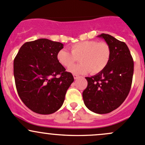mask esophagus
<instances>
[{
  "instance_id": "obj_1",
  "label": "esophagus",
  "mask_w": 145,
  "mask_h": 145,
  "mask_svg": "<svg viewBox=\"0 0 145 145\" xmlns=\"http://www.w3.org/2000/svg\"><path fill=\"white\" fill-rule=\"evenodd\" d=\"M74 79H77V78H78V77H79V76L78 75H77V74H74Z\"/></svg>"
}]
</instances>
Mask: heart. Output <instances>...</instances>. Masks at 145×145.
I'll use <instances>...</instances> for the list:
<instances>
[{
  "label": "heart",
  "instance_id": "1",
  "mask_svg": "<svg viewBox=\"0 0 145 145\" xmlns=\"http://www.w3.org/2000/svg\"><path fill=\"white\" fill-rule=\"evenodd\" d=\"M69 48L71 52L64 49L58 51L57 59L61 65L69 69L79 59L82 63L69 69L73 74H98L106 68L111 57L110 47L104 41L84 40Z\"/></svg>",
  "mask_w": 145,
  "mask_h": 145
}]
</instances>
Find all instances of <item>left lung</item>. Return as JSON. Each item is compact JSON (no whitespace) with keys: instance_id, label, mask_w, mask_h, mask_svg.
Wrapping results in <instances>:
<instances>
[{"instance_id":"8db88e82","label":"left lung","mask_w":145,"mask_h":145,"mask_svg":"<svg viewBox=\"0 0 145 145\" xmlns=\"http://www.w3.org/2000/svg\"><path fill=\"white\" fill-rule=\"evenodd\" d=\"M111 48V57L106 68L91 77H86L88 86L83 92L85 105L96 114H107L117 109L131 90L134 62L124 42L111 35L102 33Z\"/></svg>"}]
</instances>
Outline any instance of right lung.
<instances>
[{
    "label": "right lung",
    "instance_id": "right-lung-1",
    "mask_svg": "<svg viewBox=\"0 0 145 145\" xmlns=\"http://www.w3.org/2000/svg\"><path fill=\"white\" fill-rule=\"evenodd\" d=\"M63 44L46 39L24 43L14 59V77L20 99L29 109L50 114L63 104L67 89L74 82L70 72L59 63L58 51Z\"/></svg>",
    "mask_w": 145,
    "mask_h": 145
}]
</instances>
